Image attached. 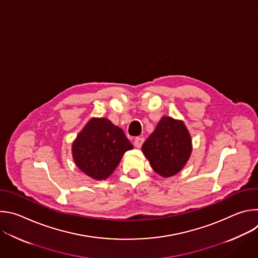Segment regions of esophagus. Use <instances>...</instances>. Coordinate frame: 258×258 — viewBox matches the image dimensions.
<instances>
[{
  "mask_svg": "<svg viewBox=\"0 0 258 258\" xmlns=\"http://www.w3.org/2000/svg\"><path fill=\"white\" fill-rule=\"evenodd\" d=\"M144 141H145V139H144L143 137H137V138L135 139V142H134L135 147H137V148H141L143 143H144Z\"/></svg>",
  "mask_w": 258,
  "mask_h": 258,
  "instance_id": "34e87169",
  "label": "esophagus"
}]
</instances>
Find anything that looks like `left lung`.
I'll use <instances>...</instances> for the list:
<instances>
[{
    "label": "left lung",
    "instance_id": "1",
    "mask_svg": "<svg viewBox=\"0 0 258 258\" xmlns=\"http://www.w3.org/2000/svg\"><path fill=\"white\" fill-rule=\"evenodd\" d=\"M192 138L182 120L163 116L142 146L145 157L162 177L178 173L190 159Z\"/></svg>",
    "mask_w": 258,
    "mask_h": 258
}]
</instances>
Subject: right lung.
I'll list each match as a JSON object with an SVG mask.
<instances>
[{
	"label": "right lung",
	"mask_w": 258,
	"mask_h": 258,
	"mask_svg": "<svg viewBox=\"0 0 258 258\" xmlns=\"http://www.w3.org/2000/svg\"><path fill=\"white\" fill-rule=\"evenodd\" d=\"M133 148L120 127L108 118L93 117L73 141L71 152L81 171L102 180L113 173L123 154Z\"/></svg>",
	"instance_id": "obj_1"
}]
</instances>
